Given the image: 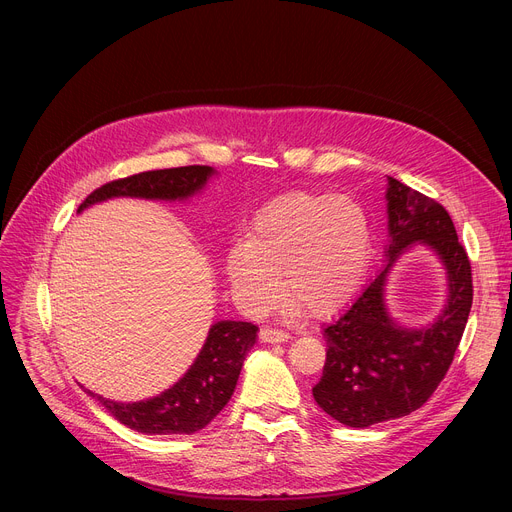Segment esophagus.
Listing matches in <instances>:
<instances>
[{
  "label": "esophagus",
  "mask_w": 512,
  "mask_h": 512,
  "mask_svg": "<svg viewBox=\"0 0 512 512\" xmlns=\"http://www.w3.org/2000/svg\"><path fill=\"white\" fill-rule=\"evenodd\" d=\"M259 338H261L263 342H267V344H277V342H287L289 334H287V332H283V330H277V328H269V326H265V328H261Z\"/></svg>",
  "instance_id": "esophagus-1"
}]
</instances>
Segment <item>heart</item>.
<instances>
[{"instance_id":"b5f03b06","label":"heart","mask_w":512,"mask_h":512,"mask_svg":"<svg viewBox=\"0 0 512 512\" xmlns=\"http://www.w3.org/2000/svg\"><path fill=\"white\" fill-rule=\"evenodd\" d=\"M371 259V223L352 196L291 192L265 204L237 241L225 271L237 304L265 312L334 314L358 289ZM282 277H278V273Z\"/></svg>"}]
</instances>
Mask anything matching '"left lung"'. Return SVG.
<instances>
[{
  "label": "left lung",
  "mask_w": 512,
  "mask_h": 512,
  "mask_svg": "<svg viewBox=\"0 0 512 512\" xmlns=\"http://www.w3.org/2000/svg\"><path fill=\"white\" fill-rule=\"evenodd\" d=\"M387 263L354 302L324 326L326 362L312 389L316 403L348 427H369L419 409L446 377L472 308V269L448 210L389 178ZM415 242L441 257L449 302L436 322L405 329L384 304L386 275Z\"/></svg>",
  "instance_id": "8db88e82"
}]
</instances>
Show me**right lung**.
Masks as SVG:
<instances>
[{"instance_id": "right-lung-1", "label": "right lung", "mask_w": 512, "mask_h": 512, "mask_svg": "<svg viewBox=\"0 0 512 512\" xmlns=\"http://www.w3.org/2000/svg\"><path fill=\"white\" fill-rule=\"evenodd\" d=\"M214 174L210 166H184L170 170L141 172L113 180L91 192L79 212L91 204L131 196L145 200H186L200 192ZM257 326L251 322L223 320L210 326L206 342L184 377L164 393L121 403L85 389L117 421L148 435H190L206 427L229 403L245 356L257 340Z\"/></svg>"}]
</instances>
